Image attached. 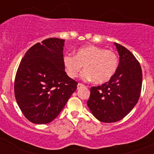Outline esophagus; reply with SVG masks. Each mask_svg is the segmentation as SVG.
<instances>
[{"label":"esophagus","mask_w":154,"mask_h":154,"mask_svg":"<svg viewBox=\"0 0 154 154\" xmlns=\"http://www.w3.org/2000/svg\"><path fill=\"white\" fill-rule=\"evenodd\" d=\"M85 85L83 84H82V83H78L77 84V89H81V88H82V87H84Z\"/></svg>","instance_id":"esophagus-1"}]
</instances>
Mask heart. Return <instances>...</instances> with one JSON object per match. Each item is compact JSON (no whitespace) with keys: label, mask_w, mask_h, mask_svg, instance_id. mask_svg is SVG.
<instances>
[{"label":"heart","mask_w":154,"mask_h":154,"mask_svg":"<svg viewBox=\"0 0 154 154\" xmlns=\"http://www.w3.org/2000/svg\"><path fill=\"white\" fill-rule=\"evenodd\" d=\"M118 64V57L114 51L96 45L82 47L76 55L66 53L63 57V65L70 77H77L84 67L85 71L82 78L93 80L97 84L109 82L117 72Z\"/></svg>","instance_id":"obj_1"}]
</instances>
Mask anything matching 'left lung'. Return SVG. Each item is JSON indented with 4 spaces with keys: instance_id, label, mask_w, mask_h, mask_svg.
Listing matches in <instances>:
<instances>
[{
    "instance_id": "1",
    "label": "left lung",
    "mask_w": 154,
    "mask_h": 154,
    "mask_svg": "<svg viewBox=\"0 0 154 154\" xmlns=\"http://www.w3.org/2000/svg\"><path fill=\"white\" fill-rule=\"evenodd\" d=\"M120 61L114 76L100 86L90 89L87 105L97 119L105 123L118 122L129 114L141 94L142 71L131 52L114 43Z\"/></svg>"
}]
</instances>
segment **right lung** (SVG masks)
I'll list each match as a JSON object with an SVG mask.
<instances>
[{"instance_id":"right-lung-1","label":"right lung","mask_w":154,"mask_h":154,"mask_svg":"<svg viewBox=\"0 0 154 154\" xmlns=\"http://www.w3.org/2000/svg\"><path fill=\"white\" fill-rule=\"evenodd\" d=\"M65 40L48 38L30 48L16 73L14 94L25 117L34 124H47L57 117L75 90L63 65Z\"/></svg>"}]
</instances>
